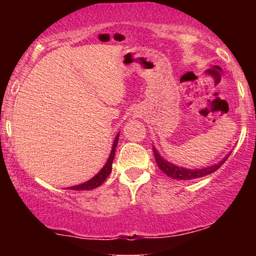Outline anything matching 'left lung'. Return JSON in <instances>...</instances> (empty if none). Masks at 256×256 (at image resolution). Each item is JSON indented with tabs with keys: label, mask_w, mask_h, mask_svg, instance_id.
I'll use <instances>...</instances> for the list:
<instances>
[{
	"label": "left lung",
	"mask_w": 256,
	"mask_h": 256,
	"mask_svg": "<svg viewBox=\"0 0 256 256\" xmlns=\"http://www.w3.org/2000/svg\"><path fill=\"white\" fill-rule=\"evenodd\" d=\"M152 152H154V156L155 160H156L158 167L165 174L168 176L170 178L172 179H177V180H192V179H198L201 177H204V176L210 174V173L216 172V170L219 168L222 164L228 160V156L222 158V161L216 165L210 166V167H206V168H200V170H188V168H183V167H179L173 165V164H170L168 161L164 160L162 158L158 155V152L155 150V148H152Z\"/></svg>",
	"instance_id": "1"
}]
</instances>
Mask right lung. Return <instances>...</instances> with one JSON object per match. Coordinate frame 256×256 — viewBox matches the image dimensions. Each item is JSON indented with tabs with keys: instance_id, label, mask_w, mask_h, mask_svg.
<instances>
[{
	"instance_id": "add662e5",
	"label": "right lung",
	"mask_w": 256,
	"mask_h": 256,
	"mask_svg": "<svg viewBox=\"0 0 256 256\" xmlns=\"http://www.w3.org/2000/svg\"><path fill=\"white\" fill-rule=\"evenodd\" d=\"M118 137H119V134H116V140H114V143H113V148H112L110 155V158H108L107 162H106L104 168H102L101 171H100L98 174L95 176V177L91 178L90 180L85 182V183H83V184L76 185V186H71V188H68V189H71V190H91V189H95V188L100 186V185L104 183V182L106 180V178H107L112 172V162H113V160H114L116 148V144H118Z\"/></svg>"
}]
</instances>
